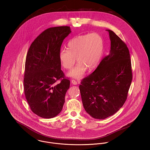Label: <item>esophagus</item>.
<instances>
[{
    "mask_svg": "<svg viewBox=\"0 0 150 150\" xmlns=\"http://www.w3.org/2000/svg\"><path fill=\"white\" fill-rule=\"evenodd\" d=\"M71 84H73V85H77V82L76 80H72L71 81Z\"/></svg>",
    "mask_w": 150,
    "mask_h": 150,
    "instance_id": "1",
    "label": "esophagus"
}]
</instances>
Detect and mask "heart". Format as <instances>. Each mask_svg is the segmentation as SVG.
<instances>
[{
	"label": "heart",
	"instance_id": "heart-1",
	"mask_svg": "<svg viewBox=\"0 0 150 150\" xmlns=\"http://www.w3.org/2000/svg\"><path fill=\"white\" fill-rule=\"evenodd\" d=\"M68 50L62 48L59 59L64 69L69 70L76 62H79L67 74L68 76L79 79L86 73V69L93 70L99 64L103 54L104 42L98 33L76 36L67 43Z\"/></svg>",
	"mask_w": 150,
	"mask_h": 150
}]
</instances>
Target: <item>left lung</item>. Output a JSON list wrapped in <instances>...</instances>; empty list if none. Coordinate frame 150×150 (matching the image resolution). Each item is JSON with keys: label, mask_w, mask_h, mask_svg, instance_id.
<instances>
[{"label": "left lung", "mask_w": 150, "mask_h": 150, "mask_svg": "<svg viewBox=\"0 0 150 150\" xmlns=\"http://www.w3.org/2000/svg\"><path fill=\"white\" fill-rule=\"evenodd\" d=\"M107 31L111 41L109 55L79 86L86 112L99 120L112 115L122 107L132 80L127 45L113 31Z\"/></svg>", "instance_id": "obj_1"}]
</instances>
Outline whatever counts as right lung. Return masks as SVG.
Wrapping results in <instances>:
<instances>
[{"mask_svg":"<svg viewBox=\"0 0 150 150\" xmlns=\"http://www.w3.org/2000/svg\"><path fill=\"white\" fill-rule=\"evenodd\" d=\"M71 33L69 26L47 29L31 44L25 67V95L31 110L44 118H51L62 110L70 80L64 77L59 59L61 47ZM58 80L60 83L57 85Z\"/></svg>","mask_w":150,"mask_h":150,"instance_id":"1","label":"right lung"}]
</instances>
